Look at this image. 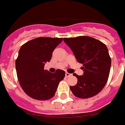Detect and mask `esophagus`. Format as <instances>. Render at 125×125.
I'll list each match as a JSON object with an SVG mask.
<instances>
[{
	"label": "esophagus",
	"instance_id": "esophagus-1",
	"mask_svg": "<svg viewBox=\"0 0 125 125\" xmlns=\"http://www.w3.org/2000/svg\"><path fill=\"white\" fill-rule=\"evenodd\" d=\"M70 76H71V74H70V73H69L67 72L65 73V77H69Z\"/></svg>",
	"mask_w": 125,
	"mask_h": 125
}]
</instances>
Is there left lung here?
Listing matches in <instances>:
<instances>
[{"label":"left lung","mask_w":125,"mask_h":125,"mask_svg":"<svg viewBox=\"0 0 125 125\" xmlns=\"http://www.w3.org/2000/svg\"><path fill=\"white\" fill-rule=\"evenodd\" d=\"M63 40L71 49L77 62L83 66V75L73 74L77 79V83L70 87L73 95L83 99L97 95L106 84L111 67L106 46L89 36L67 38Z\"/></svg>","instance_id":"1"}]
</instances>
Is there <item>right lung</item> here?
<instances>
[{
  "label": "right lung",
  "instance_id": "add662e5",
  "mask_svg": "<svg viewBox=\"0 0 125 125\" xmlns=\"http://www.w3.org/2000/svg\"><path fill=\"white\" fill-rule=\"evenodd\" d=\"M63 38H37L27 42L19 51L15 67L19 84L25 93L38 100H47L54 96L58 83L65 72L57 69L51 73L44 65L52 58L54 50Z\"/></svg>",
  "mask_w": 125,
  "mask_h": 125
}]
</instances>
